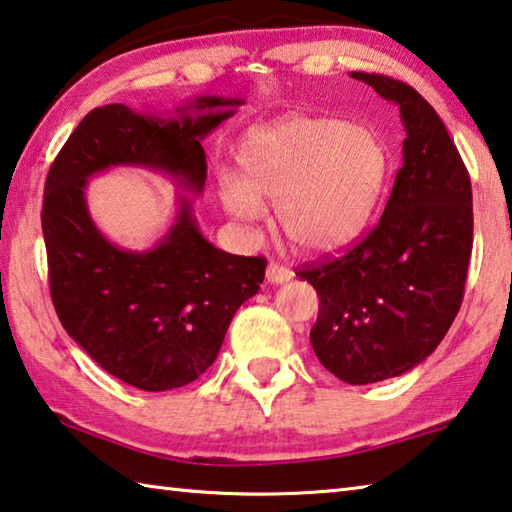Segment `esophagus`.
Returning a JSON list of instances; mask_svg holds the SVG:
<instances>
[{
	"label": "esophagus",
	"instance_id": "34e87169",
	"mask_svg": "<svg viewBox=\"0 0 512 512\" xmlns=\"http://www.w3.org/2000/svg\"><path fill=\"white\" fill-rule=\"evenodd\" d=\"M292 276H294L292 270H288V267H283L279 263H270V265H267V270H265V279H267V283H272V285L288 283Z\"/></svg>",
	"mask_w": 512,
	"mask_h": 512
}]
</instances>
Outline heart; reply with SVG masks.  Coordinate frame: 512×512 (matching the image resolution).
<instances>
[{
	"label": "heart",
	"instance_id": "heart-1",
	"mask_svg": "<svg viewBox=\"0 0 512 512\" xmlns=\"http://www.w3.org/2000/svg\"><path fill=\"white\" fill-rule=\"evenodd\" d=\"M240 177H218L233 220L256 224L265 202L299 251L333 254L362 236L378 209L387 152L375 134L339 119L292 116L251 128L238 146Z\"/></svg>",
	"mask_w": 512,
	"mask_h": 512
}]
</instances>
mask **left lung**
<instances>
[{
    "label": "left lung",
    "mask_w": 512,
    "mask_h": 512,
    "mask_svg": "<svg viewBox=\"0 0 512 512\" xmlns=\"http://www.w3.org/2000/svg\"><path fill=\"white\" fill-rule=\"evenodd\" d=\"M351 76L398 105L402 166L378 227L297 276L319 294L310 330L319 362L348 384H371L414 369L450 330L472 254V186L441 116L414 87Z\"/></svg>",
    "instance_id": "8db88e82"
}]
</instances>
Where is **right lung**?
I'll return each mask as SVG.
<instances>
[{
    "instance_id": "add662e5",
    "label": "right lung",
    "mask_w": 512,
    "mask_h": 512,
    "mask_svg": "<svg viewBox=\"0 0 512 512\" xmlns=\"http://www.w3.org/2000/svg\"><path fill=\"white\" fill-rule=\"evenodd\" d=\"M242 103L197 96L170 114L134 112L123 103L96 107L51 164L42 233L53 308L103 371L137 389L168 391L200 378L236 310L261 288L267 263L213 247L186 193L157 245H114L87 209V182L110 168H146L202 195V141Z\"/></svg>"
}]
</instances>
